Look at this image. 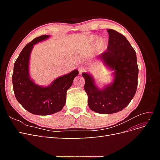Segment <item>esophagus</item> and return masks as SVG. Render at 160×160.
<instances>
[{
  "mask_svg": "<svg viewBox=\"0 0 160 160\" xmlns=\"http://www.w3.org/2000/svg\"><path fill=\"white\" fill-rule=\"evenodd\" d=\"M85 71V67H83V66L79 67V74H81L82 72H83Z\"/></svg>",
  "mask_w": 160,
  "mask_h": 160,
  "instance_id": "obj_1",
  "label": "esophagus"
}]
</instances>
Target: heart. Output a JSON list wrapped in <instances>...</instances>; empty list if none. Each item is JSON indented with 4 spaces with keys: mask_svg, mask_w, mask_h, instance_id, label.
Returning a JSON list of instances; mask_svg holds the SVG:
<instances>
[{
    "mask_svg": "<svg viewBox=\"0 0 160 160\" xmlns=\"http://www.w3.org/2000/svg\"><path fill=\"white\" fill-rule=\"evenodd\" d=\"M89 41L92 43H95L96 42H98L97 44H98V46L99 47H102L103 46V44H104V41L102 39H99L98 40V37H96V36H94V35L90 37Z\"/></svg>",
    "mask_w": 160,
    "mask_h": 160,
    "instance_id": "heart-1",
    "label": "heart"
}]
</instances>
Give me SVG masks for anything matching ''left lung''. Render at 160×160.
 Returning <instances> with one entry per match:
<instances>
[{"label": "left lung", "instance_id": "8db88e82", "mask_svg": "<svg viewBox=\"0 0 160 160\" xmlns=\"http://www.w3.org/2000/svg\"><path fill=\"white\" fill-rule=\"evenodd\" d=\"M108 32L107 51L99 58L114 71L113 83L99 89L91 75L87 72L82 74L89 107L101 114L117 113L127 107L136 93L139 72L136 52L127 38L115 30L108 29Z\"/></svg>", "mask_w": 160, "mask_h": 160}]
</instances>
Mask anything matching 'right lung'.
I'll return each instance as SVG.
<instances>
[{
    "label": "right lung",
    "mask_w": 160,
    "mask_h": 160,
    "mask_svg": "<svg viewBox=\"0 0 160 160\" xmlns=\"http://www.w3.org/2000/svg\"><path fill=\"white\" fill-rule=\"evenodd\" d=\"M49 35H41L23 48L14 65L12 85L18 102L28 112L38 115H49L60 111L66 102L67 91L78 75L73 70L69 74L58 77L47 87H42L31 79L28 70L29 58L33 46L45 40Z\"/></svg>",
    "instance_id": "add662e5"
}]
</instances>
